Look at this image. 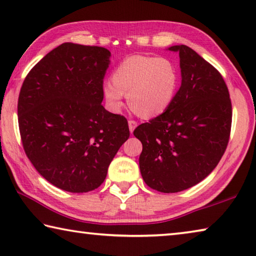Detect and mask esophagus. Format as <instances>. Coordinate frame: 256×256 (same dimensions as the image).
I'll list each match as a JSON object with an SVG mask.
<instances>
[{"mask_svg":"<svg viewBox=\"0 0 256 256\" xmlns=\"http://www.w3.org/2000/svg\"><path fill=\"white\" fill-rule=\"evenodd\" d=\"M128 126H129V130L132 134V132L135 130V128L137 127V122L135 120H129L128 121Z\"/></svg>","mask_w":256,"mask_h":256,"instance_id":"34e87169","label":"esophagus"}]
</instances>
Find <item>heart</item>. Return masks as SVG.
<instances>
[{"label":"heart","mask_w":256,"mask_h":256,"mask_svg":"<svg viewBox=\"0 0 256 256\" xmlns=\"http://www.w3.org/2000/svg\"><path fill=\"white\" fill-rule=\"evenodd\" d=\"M103 95L112 111H119L127 94L128 104L140 118L161 116L172 104L179 86V71L170 58L132 56L116 66Z\"/></svg>","instance_id":"1"}]
</instances>
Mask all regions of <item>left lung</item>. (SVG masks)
I'll list each match as a JSON object with an SVG mask.
<instances>
[{
    "instance_id": "left-lung-1",
    "label": "left lung",
    "mask_w": 256,
    "mask_h": 256,
    "mask_svg": "<svg viewBox=\"0 0 256 256\" xmlns=\"http://www.w3.org/2000/svg\"><path fill=\"white\" fill-rule=\"evenodd\" d=\"M179 53L182 85L168 110L142 124L134 135L143 144L142 177L161 192L195 186L210 174L227 148L232 128V100L222 76L186 45Z\"/></svg>"
}]
</instances>
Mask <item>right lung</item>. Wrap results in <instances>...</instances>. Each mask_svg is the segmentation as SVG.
I'll return each instance as SVG.
<instances>
[{"label": "right lung", "mask_w": 256, "mask_h": 256, "mask_svg": "<svg viewBox=\"0 0 256 256\" xmlns=\"http://www.w3.org/2000/svg\"><path fill=\"white\" fill-rule=\"evenodd\" d=\"M111 53L64 43L29 71L20 90L18 121L26 156L48 182L70 192L100 186L120 146L127 119L102 106Z\"/></svg>", "instance_id": "add662e5"}]
</instances>
